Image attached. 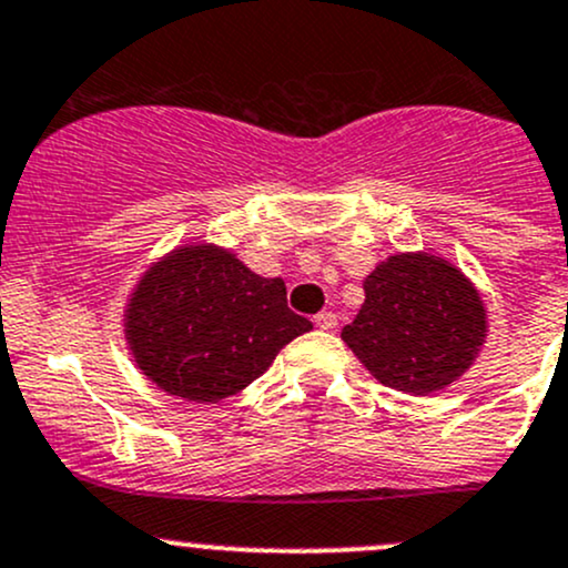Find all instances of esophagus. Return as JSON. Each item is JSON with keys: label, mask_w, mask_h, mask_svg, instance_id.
Listing matches in <instances>:
<instances>
[{"label": "esophagus", "mask_w": 568, "mask_h": 568, "mask_svg": "<svg viewBox=\"0 0 568 568\" xmlns=\"http://www.w3.org/2000/svg\"><path fill=\"white\" fill-rule=\"evenodd\" d=\"M314 325L323 327V331H333V327L338 325V317L333 312H323V314H317V317H314Z\"/></svg>", "instance_id": "esophagus-1"}]
</instances>
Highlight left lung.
<instances>
[{
  "label": "left lung",
  "instance_id": "1",
  "mask_svg": "<svg viewBox=\"0 0 568 568\" xmlns=\"http://www.w3.org/2000/svg\"><path fill=\"white\" fill-rule=\"evenodd\" d=\"M366 301L342 338L383 385L432 394L462 377L487 336L478 290L429 254H396L364 282Z\"/></svg>",
  "mask_w": 568,
  "mask_h": 568
}]
</instances>
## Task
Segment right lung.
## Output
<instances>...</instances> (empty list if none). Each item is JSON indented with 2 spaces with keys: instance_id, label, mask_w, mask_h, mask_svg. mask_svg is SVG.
Returning a JSON list of instances; mask_svg holds the SVG:
<instances>
[{
  "instance_id": "obj_1",
  "label": "right lung",
  "mask_w": 568,
  "mask_h": 568,
  "mask_svg": "<svg viewBox=\"0 0 568 568\" xmlns=\"http://www.w3.org/2000/svg\"><path fill=\"white\" fill-rule=\"evenodd\" d=\"M312 323L286 306L282 278H262L219 245H183L155 262L125 308L139 369L185 402H219L254 383Z\"/></svg>"
}]
</instances>
